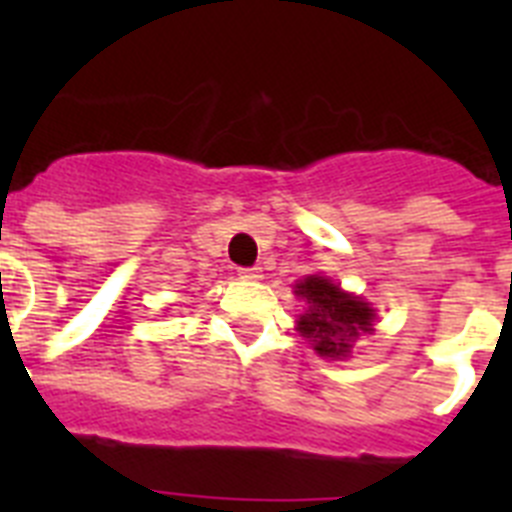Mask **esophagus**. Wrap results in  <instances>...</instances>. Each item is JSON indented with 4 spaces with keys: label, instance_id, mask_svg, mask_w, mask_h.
Wrapping results in <instances>:
<instances>
[{
    "label": "esophagus",
    "instance_id": "1",
    "mask_svg": "<svg viewBox=\"0 0 512 512\" xmlns=\"http://www.w3.org/2000/svg\"><path fill=\"white\" fill-rule=\"evenodd\" d=\"M238 277H241V279H259L261 269H259V266H243V269H238Z\"/></svg>",
    "mask_w": 512,
    "mask_h": 512
}]
</instances>
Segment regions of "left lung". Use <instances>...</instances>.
Masks as SVG:
<instances>
[{
	"mask_svg": "<svg viewBox=\"0 0 512 512\" xmlns=\"http://www.w3.org/2000/svg\"><path fill=\"white\" fill-rule=\"evenodd\" d=\"M295 292L307 302V310L297 320V330L310 338L312 348L325 359L348 356L356 336L372 333V307L359 297L346 295L325 277H307L297 284Z\"/></svg>",
	"mask_w": 512,
	"mask_h": 512,
	"instance_id": "8db88e82",
	"label": "left lung"
}]
</instances>
